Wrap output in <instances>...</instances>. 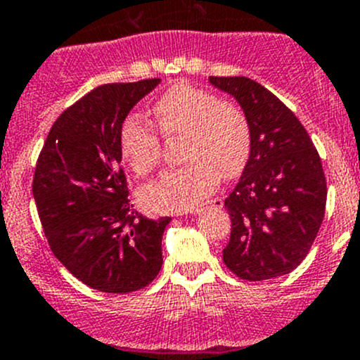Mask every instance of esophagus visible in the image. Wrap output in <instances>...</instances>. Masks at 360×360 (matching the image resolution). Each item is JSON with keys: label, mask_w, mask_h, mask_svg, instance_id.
Returning a JSON list of instances; mask_svg holds the SVG:
<instances>
[{"label": "esophagus", "mask_w": 360, "mask_h": 360, "mask_svg": "<svg viewBox=\"0 0 360 360\" xmlns=\"http://www.w3.org/2000/svg\"><path fill=\"white\" fill-rule=\"evenodd\" d=\"M223 198H219V197H217V198H210V200H207L205 202V205L207 207H214V209H221V207H223ZM200 210L202 209H197V210H193V212H200Z\"/></svg>", "instance_id": "obj_1"}]
</instances>
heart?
Here are the masks:
<instances>
[{
	"instance_id": "obj_1",
	"label": "heart",
	"mask_w": 360,
	"mask_h": 360,
	"mask_svg": "<svg viewBox=\"0 0 360 360\" xmlns=\"http://www.w3.org/2000/svg\"><path fill=\"white\" fill-rule=\"evenodd\" d=\"M151 112L165 139L183 137L181 158L188 165L165 170L143 186L139 198L146 209L160 214L193 210L221 176H238L248 163L252 136L248 116L237 104L179 82L155 101ZM118 146L123 160L139 176L157 169L163 151L157 130L136 116H129L120 127Z\"/></svg>"
}]
</instances>
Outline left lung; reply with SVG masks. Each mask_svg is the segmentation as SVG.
<instances>
[{
    "mask_svg": "<svg viewBox=\"0 0 360 360\" xmlns=\"http://www.w3.org/2000/svg\"><path fill=\"white\" fill-rule=\"evenodd\" d=\"M209 79L238 101L252 136L244 174L224 200L231 219L224 264L249 282L291 274L324 219L321 157L296 115L263 85L245 76Z\"/></svg>",
    "mask_w": 360,
    "mask_h": 360,
    "instance_id": "8db88e82",
    "label": "left lung"
}]
</instances>
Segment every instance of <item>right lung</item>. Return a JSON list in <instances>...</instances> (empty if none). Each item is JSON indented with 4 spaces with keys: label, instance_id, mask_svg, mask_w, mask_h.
I'll use <instances>...</instances> for the list:
<instances>
[{
    "label": "right lung",
    "instance_id": "1",
    "mask_svg": "<svg viewBox=\"0 0 360 360\" xmlns=\"http://www.w3.org/2000/svg\"><path fill=\"white\" fill-rule=\"evenodd\" d=\"M158 78L101 85L63 111L46 136L32 197L53 256L89 288L139 291L162 268V235L130 203L118 134L129 111Z\"/></svg>",
    "mask_w": 360,
    "mask_h": 360
}]
</instances>
